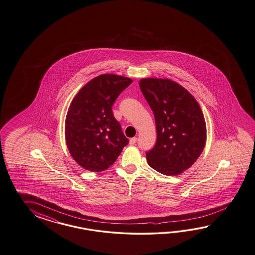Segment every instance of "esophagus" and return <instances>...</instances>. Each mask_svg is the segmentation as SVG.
Instances as JSON below:
<instances>
[{"label":"esophagus","instance_id":"obj_1","mask_svg":"<svg viewBox=\"0 0 255 255\" xmlns=\"http://www.w3.org/2000/svg\"><path fill=\"white\" fill-rule=\"evenodd\" d=\"M137 138L136 137H133V138H130V145H133L136 143Z\"/></svg>","mask_w":255,"mask_h":255}]
</instances>
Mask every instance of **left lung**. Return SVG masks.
Masks as SVG:
<instances>
[{
    "mask_svg": "<svg viewBox=\"0 0 255 255\" xmlns=\"http://www.w3.org/2000/svg\"><path fill=\"white\" fill-rule=\"evenodd\" d=\"M144 99L154 112L156 143L146 153L150 167L167 176L191 168L206 143L205 117L197 100L180 84L167 78L139 81Z\"/></svg>",
    "mask_w": 255,
    "mask_h": 255,
    "instance_id": "8db88e82",
    "label": "left lung"
}]
</instances>
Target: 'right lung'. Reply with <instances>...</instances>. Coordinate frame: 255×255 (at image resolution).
<instances>
[{"label": "right lung", "mask_w": 255, "mask_h": 255, "mask_svg": "<svg viewBox=\"0 0 255 255\" xmlns=\"http://www.w3.org/2000/svg\"><path fill=\"white\" fill-rule=\"evenodd\" d=\"M132 79L103 74L87 82L69 107L64 133L72 157L82 168L100 172L110 168L129 141L112 106Z\"/></svg>", "instance_id": "obj_1"}]
</instances>
